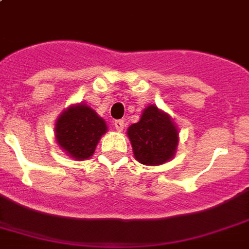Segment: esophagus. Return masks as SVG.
Listing matches in <instances>:
<instances>
[{
    "mask_svg": "<svg viewBox=\"0 0 249 249\" xmlns=\"http://www.w3.org/2000/svg\"><path fill=\"white\" fill-rule=\"evenodd\" d=\"M113 126L116 130H123L125 126V121L124 120H115L113 121Z\"/></svg>",
    "mask_w": 249,
    "mask_h": 249,
    "instance_id": "esophagus-1",
    "label": "esophagus"
}]
</instances>
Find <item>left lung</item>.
Masks as SVG:
<instances>
[{
  "instance_id": "obj_1",
  "label": "left lung",
  "mask_w": 249,
  "mask_h": 249,
  "mask_svg": "<svg viewBox=\"0 0 249 249\" xmlns=\"http://www.w3.org/2000/svg\"><path fill=\"white\" fill-rule=\"evenodd\" d=\"M133 154L140 163L159 165L173 158L178 144V130L166 113L148 106L141 120L129 126Z\"/></svg>"
}]
</instances>
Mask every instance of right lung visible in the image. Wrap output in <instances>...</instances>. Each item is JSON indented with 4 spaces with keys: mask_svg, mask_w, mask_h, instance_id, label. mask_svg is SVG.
Returning a JSON list of instances; mask_svg holds the SVG:
<instances>
[{
    "mask_svg": "<svg viewBox=\"0 0 249 249\" xmlns=\"http://www.w3.org/2000/svg\"><path fill=\"white\" fill-rule=\"evenodd\" d=\"M107 130L103 119L86 105L72 106L56 121V142L75 159H88L93 155L102 134Z\"/></svg>",
    "mask_w": 249,
    "mask_h": 249,
    "instance_id": "obj_1",
    "label": "right lung"
}]
</instances>
